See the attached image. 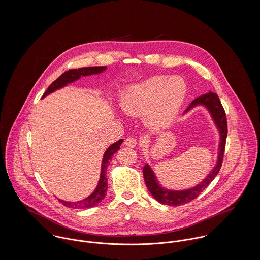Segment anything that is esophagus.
<instances>
[{
  "label": "esophagus",
  "mask_w": 260,
  "mask_h": 260,
  "mask_svg": "<svg viewBox=\"0 0 260 260\" xmlns=\"http://www.w3.org/2000/svg\"><path fill=\"white\" fill-rule=\"evenodd\" d=\"M125 145L130 148H134L137 145V139L134 137H128L125 141Z\"/></svg>",
  "instance_id": "esophagus-1"
}]
</instances>
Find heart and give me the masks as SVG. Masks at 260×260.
Here are the masks:
<instances>
[{
  "mask_svg": "<svg viewBox=\"0 0 260 260\" xmlns=\"http://www.w3.org/2000/svg\"><path fill=\"white\" fill-rule=\"evenodd\" d=\"M184 80L178 76H153L125 90L120 105L129 115L144 113L145 123L163 128L176 117L186 96Z\"/></svg>",
  "mask_w": 260,
  "mask_h": 260,
  "instance_id": "heart-1",
  "label": "heart"
}]
</instances>
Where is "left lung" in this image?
<instances>
[{"mask_svg":"<svg viewBox=\"0 0 260 260\" xmlns=\"http://www.w3.org/2000/svg\"><path fill=\"white\" fill-rule=\"evenodd\" d=\"M199 106L205 108L206 111L209 113L212 119V122L218 131L219 144L217 148L218 151H217L216 163L214 167L210 170V172L207 174V176L201 182L190 188L179 189V190L166 188L162 184H160L152 167L149 165V163H146L143 167L145 183L152 196L161 204L178 206V205H182L190 202L191 200L195 199L207 186L210 184V182L216 177V175L218 174L221 168L225 141L227 137V122H226L225 112L218 96L215 93L209 91L208 93L195 98L187 107L183 115L192 110L193 108L199 107Z\"/></svg>","mask_w":260,"mask_h":260,"instance_id":"left-lung-1","label":"left lung"}]
</instances>
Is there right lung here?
<instances>
[{"label": "right lung", "instance_id": "obj_1", "mask_svg": "<svg viewBox=\"0 0 260 260\" xmlns=\"http://www.w3.org/2000/svg\"><path fill=\"white\" fill-rule=\"evenodd\" d=\"M106 69H107L106 66H100V67H85V68L73 69V70L66 71L64 74L61 75L57 80H55L49 86V88L44 93L42 98H45L48 95L52 94L53 92L66 87L67 85L79 80L81 77L101 74L104 71H106ZM122 142H123V139L118 140L117 142L111 144L104 152L102 162H101V171H100L99 181L97 183L96 188L94 189V191L88 197H86V198H84L80 201H66V200H63V199H59L60 202L63 203L65 206L69 207V208H77V209L91 208V207H94L97 204H99L105 198L107 190H108L107 177H106L107 167L109 165V162L111 161L112 156L120 149Z\"/></svg>", "mask_w": 260, "mask_h": 260}]
</instances>
